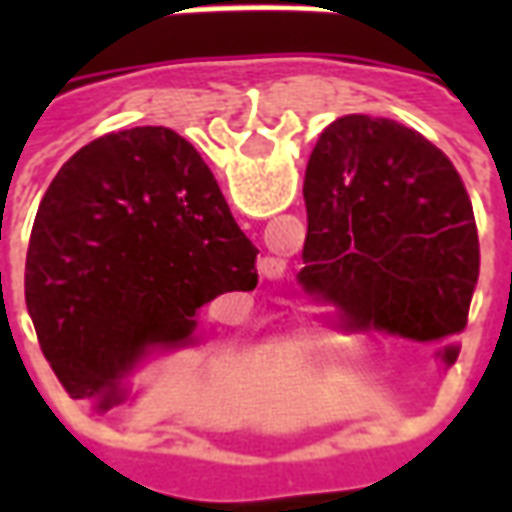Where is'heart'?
<instances>
[{
    "mask_svg": "<svg viewBox=\"0 0 512 512\" xmlns=\"http://www.w3.org/2000/svg\"><path fill=\"white\" fill-rule=\"evenodd\" d=\"M293 340L310 351H354L356 345L362 343L351 326H332V323L301 326L299 332L293 334Z\"/></svg>",
    "mask_w": 512,
    "mask_h": 512,
    "instance_id": "obj_1",
    "label": "heart"
}]
</instances>
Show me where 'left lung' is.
<instances>
[{
	"mask_svg": "<svg viewBox=\"0 0 512 512\" xmlns=\"http://www.w3.org/2000/svg\"><path fill=\"white\" fill-rule=\"evenodd\" d=\"M301 288L419 343L463 332L480 241L461 175L439 147L395 120L345 115L323 128L307 178ZM458 345H444L452 365Z\"/></svg>",
	"mask_w": 512,
	"mask_h": 512,
	"instance_id": "8db88e82",
	"label": "left lung"
}]
</instances>
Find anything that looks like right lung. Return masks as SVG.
Segmentation results:
<instances>
[{"mask_svg":"<svg viewBox=\"0 0 512 512\" xmlns=\"http://www.w3.org/2000/svg\"><path fill=\"white\" fill-rule=\"evenodd\" d=\"M257 249L189 139L142 126L93 139L43 194L24 293L43 356L104 414L150 356L200 343L197 315L257 288Z\"/></svg>","mask_w":512,"mask_h":512,"instance_id":"obj_1","label":"right lung"}]
</instances>
